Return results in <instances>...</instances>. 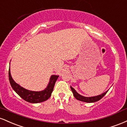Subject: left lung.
Returning <instances> with one entry per match:
<instances>
[{"label":"left lung","instance_id":"8db88e82","mask_svg":"<svg viewBox=\"0 0 127 127\" xmlns=\"http://www.w3.org/2000/svg\"><path fill=\"white\" fill-rule=\"evenodd\" d=\"M70 88L72 90V91L74 97H75L78 100H79V101H84V102H86V103H94V102L97 101L98 100H100V99L103 98L106 93H107V91L104 92V93L103 94H100V95H98L97 96H94V97H84V96H82L81 95H80L79 94H78L76 90L74 89L73 88H72V87L70 86Z\"/></svg>","mask_w":127,"mask_h":127}]
</instances>
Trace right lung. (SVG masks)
Returning a JSON list of instances; mask_svg holds the SVG:
<instances>
[{
    "instance_id": "add662e5",
    "label": "right lung",
    "mask_w": 127,
    "mask_h": 127,
    "mask_svg": "<svg viewBox=\"0 0 127 127\" xmlns=\"http://www.w3.org/2000/svg\"><path fill=\"white\" fill-rule=\"evenodd\" d=\"M59 76L57 75H52L50 78L48 85L43 91H32L26 90L17 84L11 76L10 68L9 69V80L13 90L22 98L24 99L26 101L32 103H38L47 100L51 95L55 82Z\"/></svg>"
}]
</instances>
